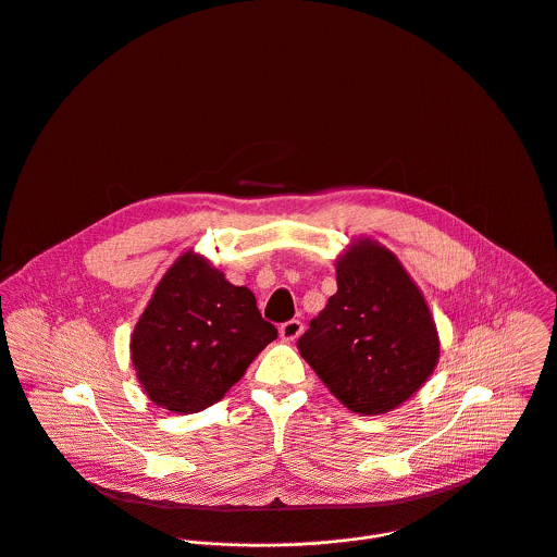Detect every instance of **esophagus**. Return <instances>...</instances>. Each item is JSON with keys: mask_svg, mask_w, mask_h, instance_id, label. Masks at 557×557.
<instances>
[{"mask_svg": "<svg viewBox=\"0 0 557 557\" xmlns=\"http://www.w3.org/2000/svg\"><path fill=\"white\" fill-rule=\"evenodd\" d=\"M302 331H305V326L300 320H289V322L281 324V329H278V333L285 342H296L302 335Z\"/></svg>", "mask_w": 557, "mask_h": 557, "instance_id": "1", "label": "esophagus"}]
</instances>
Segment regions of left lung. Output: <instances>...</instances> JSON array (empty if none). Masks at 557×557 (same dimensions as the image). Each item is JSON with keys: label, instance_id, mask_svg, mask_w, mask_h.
Instances as JSON below:
<instances>
[{"label": "left lung", "instance_id": "obj_1", "mask_svg": "<svg viewBox=\"0 0 557 557\" xmlns=\"http://www.w3.org/2000/svg\"><path fill=\"white\" fill-rule=\"evenodd\" d=\"M298 350L342 404L382 414L428 380L438 335L395 255L363 239L337 261V294L309 322Z\"/></svg>", "mask_w": 557, "mask_h": 557}]
</instances>
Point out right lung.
Returning <instances> with one entry per match:
<instances>
[{
    "instance_id": "right-lung-1",
    "label": "right lung",
    "mask_w": 557,
    "mask_h": 557,
    "mask_svg": "<svg viewBox=\"0 0 557 557\" xmlns=\"http://www.w3.org/2000/svg\"><path fill=\"white\" fill-rule=\"evenodd\" d=\"M278 331L248 287L187 252L160 281L132 337L147 395L173 412H198L224 397Z\"/></svg>"
}]
</instances>
